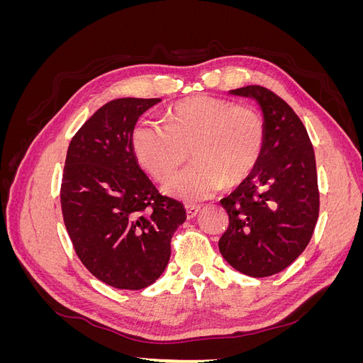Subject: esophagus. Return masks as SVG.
Returning a JSON list of instances; mask_svg holds the SVG:
<instances>
[{"label": "esophagus", "mask_w": 363, "mask_h": 363, "mask_svg": "<svg viewBox=\"0 0 363 363\" xmlns=\"http://www.w3.org/2000/svg\"><path fill=\"white\" fill-rule=\"evenodd\" d=\"M186 213H188V218H194L196 213L200 212V206L196 204H186Z\"/></svg>", "instance_id": "obj_1"}]
</instances>
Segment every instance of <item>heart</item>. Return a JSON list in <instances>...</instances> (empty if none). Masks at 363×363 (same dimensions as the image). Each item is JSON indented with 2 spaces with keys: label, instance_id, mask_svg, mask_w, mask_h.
Returning <instances> with one entry per match:
<instances>
[{
  "label": "heart",
  "instance_id": "obj_1",
  "mask_svg": "<svg viewBox=\"0 0 363 363\" xmlns=\"http://www.w3.org/2000/svg\"><path fill=\"white\" fill-rule=\"evenodd\" d=\"M162 123H142L131 133V147L151 177L164 180L188 159L195 162L163 186L168 195L196 201L224 183L244 180L265 145V123L251 106L224 98L192 95L169 107Z\"/></svg>",
  "mask_w": 363,
  "mask_h": 363
}]
</instances>
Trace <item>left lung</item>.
<instances>
[{"label":"left lung","instance_id":"obj_1","mask_svg":"<svg viewBox=\"0 0 363 363\" xmlns=\"http://www.w3.org/2000/svg\"><path fill=\"white\" fill-rule=\"evenodd\" d=\"M230 92L260 104L265 145L255 169L221 200L228 228L218 247L239 272L268 277L311 242L320 213L315 152L301 119L279 95L257 84Z\"/></svg>","mask_w":363,"mask_h":363}]
</instances>
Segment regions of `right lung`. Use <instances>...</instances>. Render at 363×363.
<instances>
[{
	"instance_id": "add662e5",
	"label": "right lung",
	"mask_w": 363,
	"mask_h": 363,
	"mask_svg": "<svg viewBox=\"0 0 363 363\" xmlns=\"http://www.w3.org/2000/svg\"><path fill=\"white\" fill-rule=\"evenodd\" d=\"M160 98H118L71 139L60 186L65 227L92 276L118 289L155 283L168 265L184 206L162 195L131 147L136 121Z\"/></svg>"
}]
</instances>
